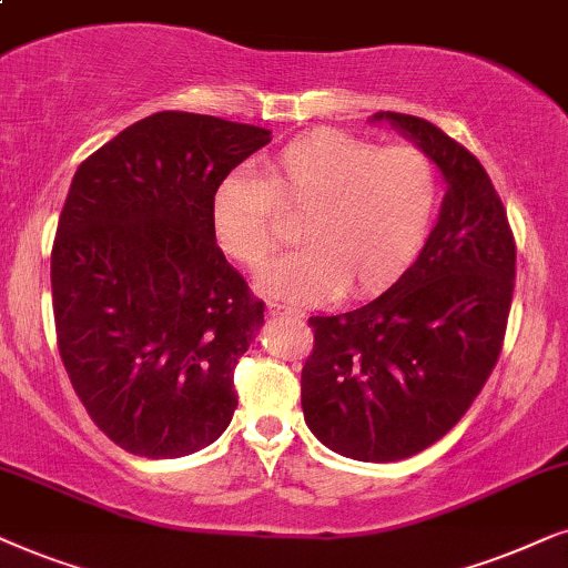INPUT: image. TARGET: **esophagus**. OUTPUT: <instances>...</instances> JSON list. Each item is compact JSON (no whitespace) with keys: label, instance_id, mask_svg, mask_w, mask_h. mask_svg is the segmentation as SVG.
I'll return each instance as SVG.
<instances>
[{"label":"esophagus","instance_id":"1","mask_svg":"<svg viewBox=\"0 0 568 568\" xmlns=\"http://www.w3.org/2000/svg\"><path fill=\"white\" fill-rule=\"evenodd\" d=\"M267 312H270L272 316H304V312H301V308L277 304V301H272V304H267Z\"/></svg>","mask_w":568,"mask_h":568}]
</instances>
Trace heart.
Returning <instances> with one entry per match:
<instances>
[{"instance_id":"b5f03b06","label":"heart","mask_w":568,"mask_h":568,"mask_svg":"<svg viewBox=\"0 0 568 568\" xmlns=\"http://www.w3.org/2000/svg\"><path fill=\"white\" fill-rule=\"evenodd\" d=\"M438 207V173L418 148H379L337 130L301 134L254 173H229L210 200L221 252L260 272L280 248L277 217L304 213V246L262 277V291L298 304L337 293L374 296L405 275Z\"/></svg>"}]
</instances>
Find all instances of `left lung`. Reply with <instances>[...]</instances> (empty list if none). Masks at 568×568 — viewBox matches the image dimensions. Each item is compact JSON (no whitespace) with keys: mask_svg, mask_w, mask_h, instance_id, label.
Segmentation results:
<instances>
[{"mask_svg":"<svg viewBox=\"0 0 568 568\" xmlns=\"http://www.w3.org/2000/svg\"><path fill=\"white\" fill-rule=\"evenodd\" d=\"M447 179L413 267L372 304L312 316L301 407L314 436L361 463H397L438 442L480 395L504 347L517 244L494 181L426 119L382 111Z\"/></svg>","mask_w":568,"mask_h":568,"instance_id":"1","label":"left lung"}]
</instances>
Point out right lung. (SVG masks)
<instances>
[{
    "label": "right lung",
    "mask_w": 568,
    "mask_h": 568,
    "mask_svg": "<svg viewBox=\"0 0 568 568\" xmlns=\"http://www.w3.org/2000/svg\"><path fill=\"white\" fill-rule=\"evenodd\" d=\"M270 132L158 111L88 155L51 246L57 345L98 428L138 457L200 452L239 405L264 301L231 267L210 200Z\"/></svg>",
    "instance_id": "obj_1"
}]
</instances>
